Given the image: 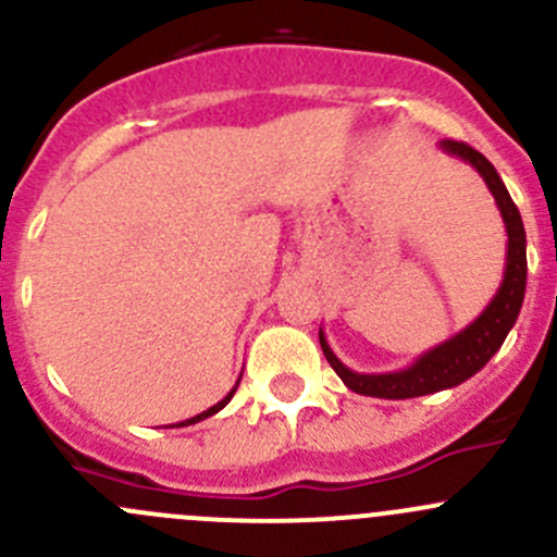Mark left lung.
I'll use <instances>...</instances> for the list:
<instances>
[{
    "instance_id": "1",
    "label": "left lung",
    "mask_w": 557,
    "mask_h": 557,
    "mask_svg": "<svg viewBox=\"0 0 557 557\" xmlns=\"http://www.w3.org/2000/svg\"><path fill=\"white\" fill-rule=\"evenodd\" d=\"M440 148L445 150L447 156H455V159L474 166V170L480 172V177L485 180L493 199H496L498 212H502L504 218V228H507V263H504V280L502 285H498L496 296L491 299V305L476 314L463 331H458V334L450 336L447 342H442V345L431 347L429 352L414 358L407 369H398V372H352V369H347L345 363L334 356V350H331L329 342H325L323 329H320L318 336L325 361H329L331 369L339 374L342 383L350 387L352 393H361V396L398 401V398L429 396V393L447 391V387L466 383V380L474 377V374L496 356L498 347L504 345L507 334L512 331L515 320H518L520 314L522 299H525V228H522L520 210L515 207L507 185L502 183L496 166H493L480 150L469 148L466 143H453V139H442Z\"/></svg>"
}]
</instances>
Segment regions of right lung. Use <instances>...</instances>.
<instances>
[{
  "instance_id": "add662e5",
  "label": "right lung",
  "mask_w": 557,
  "mask_h": 557,
  "mask_svg": "<svg viewBox=\"0 0 557 557\" xmlns=\"http://www.w3.org/2000/svg\"><path fill=\"white\" fill-rule=\"evenodd\" d=\"M239 377H243V374H239ZM237 385H239V380H237ZM237 385H234V387H232V391H228V393H226V396H223V398H221V401H218V404H215V407L205 409V412H199V414H196V418H188V420H183V423H177V429H180V425H194V423H199V420H207V418H212V414H215V412H221V409H223V407H226V404H228V401H232V396H234V393H237ZM172 429H174V425H172Z\"/></svg>"
}]
</instances>
